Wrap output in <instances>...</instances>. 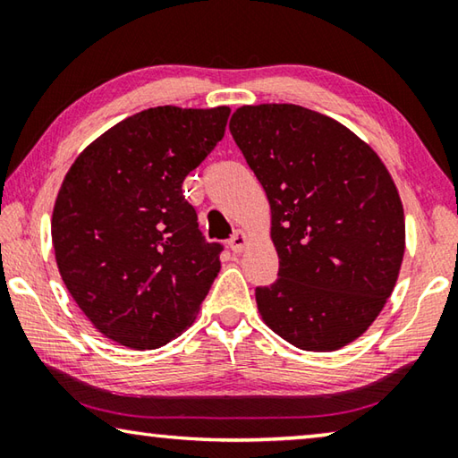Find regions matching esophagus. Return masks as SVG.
Here are the masks:
<instances>
[{"mask_svg":"<svg viewBox=\"0 0 458 458\" xmlns=\"http://www.w3.org/2000/svg\"><path fill=\"white\" fill-rule=\"evenodd\" d=\"M248 242H250V236L246 234L244 230H236L234 234H232V238L228 240V244H230V248H232V252H242L244 248L248 246Z\"/></svg>","mask_w":458,"mask_h":458,"instance_id":"34e87169","label":"esophagus"}]
</instances>
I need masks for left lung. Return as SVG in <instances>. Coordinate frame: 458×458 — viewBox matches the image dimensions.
<instances>
[{
  "label": "left lung",
  "instance_id": "left-lung-1",
  "mask_svg": "<svg viewBox=\"0 0 458 458\" xmlns=\"http://www.w3.org/2000/svg\"><path fill=\"white\" fill-rule=\"evenodd\" d=\"M270 206L278 278L259 313L305 352H335L369 329L396 286L404 208L379 155L335 119L299 105H244L230 119Z\"/></svg>",
  "mask_w": 458,
  "mask_h": 458
}]
</instances>
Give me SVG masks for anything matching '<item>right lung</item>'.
<instances>
[{
  "instance_id": "1",
  "label": "right lung",
  "mask_w": 458,
  "mask_h": 458,
  "mask_svg": "<svg viewBox=\"0 0 458 458\" xmlns=\"http://www.w3.org/2000/svg\"><path fill=\"white\" fill-rule=\"evenodd\" d=\"M230 108L155 106L105 131L64 175L52 244L68 293L95 329L155 350L196 321L220 273L182 183L218 145Z\"/></svg>"
}]
</instances>
